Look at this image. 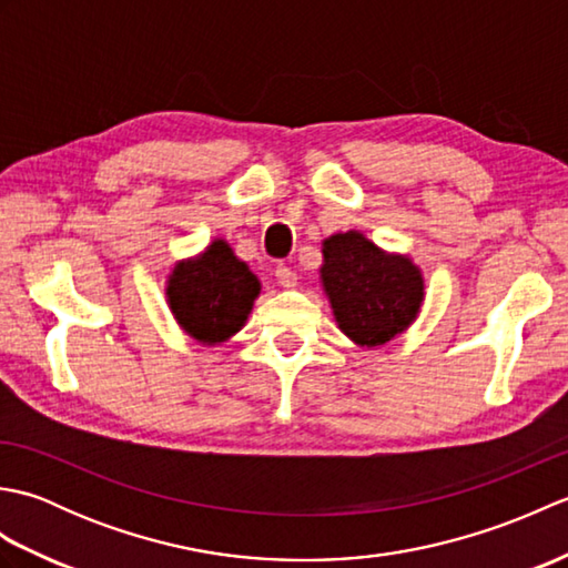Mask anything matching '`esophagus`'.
<instances>
[{
    "label": "esophagus",
    "mask_w": 568,
    "mask_h": 568,
    "mask_svg": "<svg viewBox=\"0 0 568 568\" xmlns=\"http://www.w3.org/2000/svg\"><path fill=\"white\" fill-rule=\"evenodd\" d=\"M275 281L281 283L283 287H295L297 285V273L293 268H287V265H277Z\"/></svg>",
    "instance_id": "34e87169"
}]
</instances>
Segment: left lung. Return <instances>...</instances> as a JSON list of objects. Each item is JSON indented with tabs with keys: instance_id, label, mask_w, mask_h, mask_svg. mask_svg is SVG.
<instances>
[{
	"instance_id": "8db88e82",
	"label": "left lung",
	"mask_w": 568,
	"mask_h": 568,
	"mask_svg": "<svg viewBox=\"0 0 568 568\" xmlns=\"http://www.w3.org/2000/svg\"><path fill=\"white\" fill-rule=\"evenodd\" d=\"M320 283L336 327L361 348L400 336L425 303L419 265L407 253L381 248L358 229L322 241Z\"/></svg>"
}]
</instances>
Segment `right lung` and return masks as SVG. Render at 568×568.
Instances as JSON below:
<instances>
[{
    "label": "right lung",
    "instance_id": "right-lung-1",
    "mask_svg": "<svg viewBox=\"0 0 568 568\" xmlns=\"http://www.w3.org/2000/svg\"><path fill=\"white\" fill-rule=\"evenodd\" d=\"M261 281L224 239L197 256L175 261L165 275V303L178 327L202 346H220L244 329Z\"/></svg>",
    "mask_w": 568,
    "mask_h": 568
}]
</instances>
